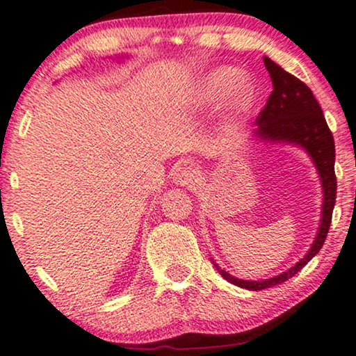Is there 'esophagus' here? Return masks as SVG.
<instances>
[{
    "mask_svg": "<svg viewBox=\"0 0 356 356\" xmlns=\"http://www.w3.org/2000/svg\"><path fill=\"white\" fill-rule=\"evenodd\" d=\"M196 181H198V175L191 166H179L175 171V183H178V185L193 186Z\"/></svg>",
    "mask_w": 356,
    "mask_h": 356,
    "instance_id": "obj_1",
    "label": "esophagus"
}]
</instances>
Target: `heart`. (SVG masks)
Masks as SVG:
<instances>
[{"label":"heart","instance_id":"obj_1","mask_svg":"<svg viewBox=\"0 0 356 356\" xmlns=\"http://www.w3.org/2000/svg\"><path fill=\"white\" fill-rule=\"evenodd\" d=\"M239 71L229 65L214 69L206 76L198 87L196 100L203 107L213 105L227 94V105L232 111L243 112L249 108L254 99V89L245 79H238Z\"/></svg>","mask_w":356,"mask_h":356}]
</instances>
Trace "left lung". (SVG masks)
Returning a JSON list of instances; mask_svg holds the SVG:
<instances>
[{
    "label": "left lung",
    "mask_w": 356,
    "mask_h": 356,
    "mask_svg": "<svg viewBox=\"0 0 356 356\" xmlns=\"http://www.w3.org/2000/svg\"><path fill=\"white\" fill-rule=\"evenodd\" d=\"M266 69L269 71L274 90L270 92L269 99L256 118L259 137L275 142H291L304 147L309 155L312 156L315 166H317L323 186V211L322 221L317 232L315 243L307 252L304 259H300L292 269L277 277H272L261 282L252 280H241L232 277L226 270H222L218 264L216 269L227 282L238 285V287L248 289V291H262V289L274 287L299 272L307 262L322 249L325 238L330 229L333 206L337 200V177H335V142L333 135L328 129L322 108L314 97L312 90L307 87L300 79L284 71L279 64L264 57Z\"/></svg>",
    "instance_id": "left-lung-1"
}]
</instances>
